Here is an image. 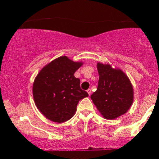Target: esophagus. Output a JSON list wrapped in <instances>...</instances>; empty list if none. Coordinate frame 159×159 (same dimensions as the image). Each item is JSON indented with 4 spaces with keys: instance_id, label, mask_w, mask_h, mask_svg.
I'll use <instances>...</instances> for the list:
<instances>
[{
    "instance_id": "1",
    "label": "esophagus",
    "mask_w": 159,
    "mask_h": 159,
    "mask_svg": "<svg viewBox=\"0 0 159 159\" xmlns=\"http://www.w3.org/2000/svg\"><path fill=\"white\" fill-rule=\"evenodd\" d=\"M87 92L88 93L89 96H90V94H91V89H88V90H87Z\"/></svg>"
}]
</instances>
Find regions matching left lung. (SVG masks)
<instances>
[{
	"label": "left lung",
	"instance_id": "1",
	"mask_svg": "<svg viewBox=\"0 0 159 159\" xmlns=\"http://www.w3.org/2000/svg\"><path fill=\"white\" fill-rule=\"evenodd\" d=\"M99 79L90 98L104 118L114 120L126 113L134 98L132 84L121 69L110 64L97 63Z\"/></svg>",
	"mask_w": 159,
	"mask_h": 159
}]
</instances>
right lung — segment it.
Segmentation results:
<instances>
[{
    "instance_id": "right-lung-1",
    "label": "right lung",
    "mask_w": 159,
    "mask_h": 159,
    "mask_svg": "<svg viewBox=\"0 0 159 159\" xmlns=\"http://www.w3.org/2000/svg\"><path fill=\"white\" fill-rule=\"evenodd\" d=\"M82 65V62L62 56L43 67L36 75L33 84L34 99L48 120L61 123L71 119L78 102L88 96L81 90L79 78L74 75Z\"/></svg>"
}]
</instances>
